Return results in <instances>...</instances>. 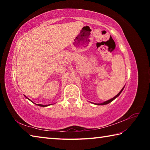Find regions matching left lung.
<instances>
[{
    "mask_svg": "<svg viewBox=\"0 0 150 150\" xmlns=\"http://www.w3.org/2000/svg\"><path fill=\"white\" fill-rule=\"evenodd\" d=\"M124 87L122 88V89L120 92H119L118 93V95H116L115 97H113L112 98H111V99H110V100H106V101H105V102H104V103H98V104H95V105H107V104H108V103H110V102H112V101L113 100H115V98H116V97H118V96L120 95V93H122V91H123V89H124Z\"/></svg>",
    "mask_w": 150,
    "mask_h": 150,
    "instance_id": "1",
    "label": "left lung"
}]
</instances>
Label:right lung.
I'll return each mask as SVG.
<instances>
[{
    "label": "right lung",
    "mask_w": 150,
    "mask_h": 150,
    "mask_svg": "<svg viewBox=\"0 0 150 150\" xmlns=\"http://www.w3.org/2000/svg\"><path fill=\"white\" fill-rule=\"evenodd\" d=\"M35 105H37V104H35ZM38 105V106H43V107H44V106H47L48 105Z\"/></svg>",
    "instance_id": "1"
}]
</instances>
